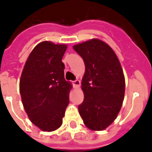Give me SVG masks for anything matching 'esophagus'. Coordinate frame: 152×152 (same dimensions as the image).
Instances as JSON below:
<instances>
[{
  "label": "esophagus",
  "instance_id": "34e87169",
  "mask_svg": "<svg viewBox=\"0 0 152 152\" xmlns=\"http://www.w3.org/2000/svg\"><path fill=\"white\" fill-rule=\"evenodd\" d=\"M72 85L75 88H78L80 85V81L79 80H74V81H72Z\"/></svg>",
  "mask_w": 152,
  "mask_h": 152
}]
</instances>
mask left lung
<instances>
[{"label":"left lung","instance_id":"8db88e82","mask_svg":"<svg viewBox=\"0 0 152 152\" xmlns=\"http://www.w3.org/2000/svg\"><path fill=\"white\" fill-rule=\"evenodd\" d=\"M85 64L82 80L84 99L78 107L83 123L92 130H103L115 119L123 104L125 78L116 55L97 39L73 46Z\"/></svg>","mask_w":152,"mask_h":152}]
</instances>
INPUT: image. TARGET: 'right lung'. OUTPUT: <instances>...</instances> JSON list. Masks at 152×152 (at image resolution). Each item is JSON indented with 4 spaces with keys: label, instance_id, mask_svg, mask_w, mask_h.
<instances>
[{
    "label": "right lung",
    "instance_id": "1",
    "mask_svg": "<svg viewBox=\"0 0 152 152\" xmlns=\"http://www.w3.org/2000/svg\"><path fill=\"white\" fill-rule=\"evenodd\" d=\"M65 44L44 41L30 53L22 72L19 91L26 112L43 131H54L62 124L69 103L72 85L65 80L61 58Z\"/></svg>",
    "mask_w": 152,
    "mask_h": 152
}]
</instances>
